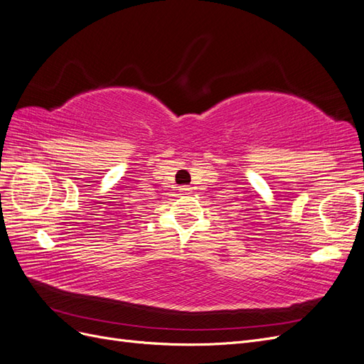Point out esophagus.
<instances>
[{
	"mask_svg": "<svg viewBox=\"0 0 364 364\" xmlns=\"http://www.w3.org/2000/svg\"><path fill=\"white\" fill-rule=\"evenodd\" d=\"M181 191H182L183 194H190L191 188H190V186H181Z\"/></svg>",
	"mask_w": 364,
	"mask_h": 364,
	"instance_id": "34e87169",
	"label": "esophagus"
}]
</instances>
